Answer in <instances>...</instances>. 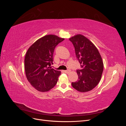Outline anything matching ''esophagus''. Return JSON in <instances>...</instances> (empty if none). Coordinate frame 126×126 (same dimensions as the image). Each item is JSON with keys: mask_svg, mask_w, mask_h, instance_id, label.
Returning a JSON list of instances; mask_svg holds the SVG:
<instances>
[{"mask_svg": "<svg viewBox=\"0 0 126 126\" xmlns=\"http://www.w3.org/2000/svg\"><path fill=\"white\" fill-rule=\"evenodd\" d=\"M63 71L65 72V73H66V74H68L70 72V70H64Z\"/></svg>", "mask_w": 126, "mask_h": 126, "instance_id": "1", "label": "esophagus"}]
</instances>
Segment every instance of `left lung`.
Instances as JSON below:
<instances>
[{"mask_svg":"<svg viewBox=\"0 0 126 126\" xmlns=\"http://www.w3.org/2000/svg\"><path fill=\"white\" fill-rule=\"evenodd\" d=\"M69 40L74 45L81 66L80 69L77 70L78 80L72 82L71 85L80 92H87L93 89L100 80L104 70L101 57L95 46L83 35H76Z\"/></svg>","mask_w":126,"mask_h":126,"instance_id":"8db88e82","label":"left lung"}]
</instances>
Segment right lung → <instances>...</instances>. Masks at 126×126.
<instances>
[{"label": "right lung", "instance_id": "add662e5", "mask_svg": "<svg viewBox=\"0 0 126 126\" xmlns=\"http://www.w3.org/2000/svg\"><path fill=\"white\" fill-rule=\"evenodd\" d=\"M64 38L54 35L37 40L28 49L25 58L27 78L35 88L45 92L54 88L61 72L50 67L55 47Z\"/></svg>", "mask_w": 126, "mask_h": 126}]
</instances>
